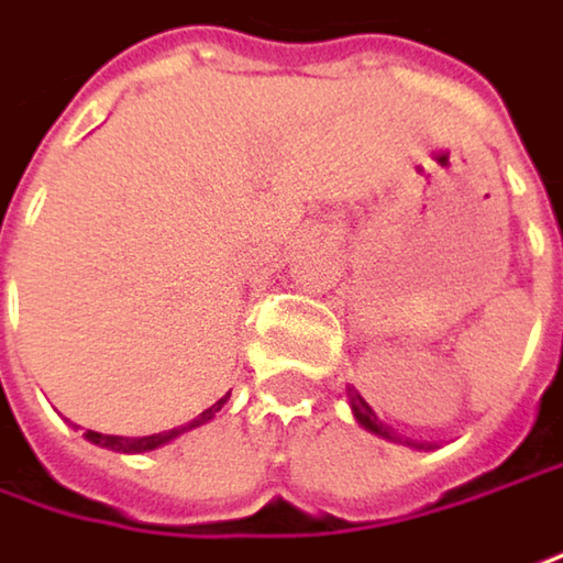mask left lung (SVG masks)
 Wrapping results in <instances>:
<instances>
[{
    "label": "left lung",
    "mask_w": 563,
    "mask_h": 563,
    "mask_svg": "<svg viewBox=\"0 0 563 563\" xmlns=\"http://www.w3.org/2000/svg\"><path fill=\"white\" fill-rule=\"evenodd\" d=\"M347 399H351V412H354L357 426H364L367 432L380 434V438H386V441H402V444H412V448H426V444H419V441H406V438H399L393 429H386L384 422L377 419V412L367 406V399H364L354 386H347Z\"/></svg>",
    "instance_id": "left-lung-1"
}]
</instances>
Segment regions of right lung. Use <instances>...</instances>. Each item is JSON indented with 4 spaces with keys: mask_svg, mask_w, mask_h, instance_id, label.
Returning <instances> with one entry per match:
<instances>
[{
    "mask_svg": "<svg viewBox=\"0 0 563 563\" xmlns=\"http://www.w3.org/2000/svg\"><path fill=\"white\" fill-rule=\"evenodd\" d=\"M229 402V396H222L216 406H209L206 412H199L192 422H186V426H179V429H170V432H157V434H144V438H122V434H102V432H86V441H92V444H99V448H112V451H122V454H144V451H154V448H161V444H167V441H174L183 432H189V429H196V426H202V422H209V419H216V412L222 409Z\"/></svg>",
    "mask_w": 563,
    "mask_h": 563,
    "instance_id": "add662e5",
    "label": "right lung"
}]
</instances>
